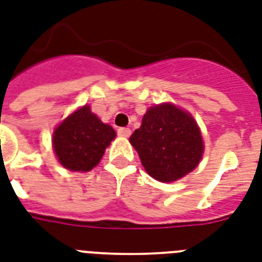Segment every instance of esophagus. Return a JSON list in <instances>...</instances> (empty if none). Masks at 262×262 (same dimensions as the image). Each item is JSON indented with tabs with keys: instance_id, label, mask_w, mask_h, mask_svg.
Returning a JSON list of instances; mask_svg holds the SVG:
<instances>
[{
	"instance_id": "1",
	"label": "esophagus",
	"mask_w": 262,
	"mask_h": 262,
	"mask_svg": "<svg viewBox=\"0 0 262 262\" xmlns=\"http://www.w3.org/2000/svg\"><path fill=\"white\" fill-rule=\"evenodd\" d=\"M130 129L129 127H119L118 129V135L122 136V137H129L130 136Z\"/></svg>"
}]
</instances>
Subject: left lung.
Here are the masks:
<instances>
[{
	"mask_svg": "<svg viewBox=\"0 0 262 262\" xmlns=\"http://www.w3.org/2000/svg\"><path fill=\"white\" fill-rule=\"evenodd\" d=\"M147 172L160 182L182 178L199 164L204 145L194 119L172 104L151 107L130 136Z\"/></svg>",
	"mask_w": 262,
	"mask_h": 262,
	"instance_id": "1",
	"label": "left lung"
}]
</instances>
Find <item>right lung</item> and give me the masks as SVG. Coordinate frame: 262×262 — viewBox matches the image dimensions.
<instances>
[{
  "mask_svg": "<svg viewBox=\"0 0 262 262\" xmlns=\"http://www.w3.org/2000/svg\"><path fill=\"white\" fill-rule=\"evenodd\" d=\"M114 137V129L84 106L55 129L53 145L63 167L72 171H90L100 162Z\"/></svg>",
  "mask_w": 262,
  "mask_h": 262,
  "instance_id": "obj_1",
  "label": "right lung"
}]
</instances>
